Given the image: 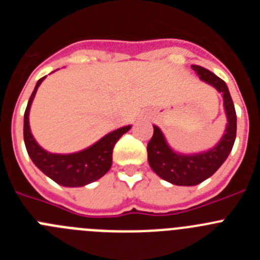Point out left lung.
I'll return each mask as SVG.
<instances>
[{"mask_svg":"<svg viewBox=\"0 0 260 260\" xmlns=\"http://www.w3.org/2000/svg\"><path fill=\"white\" fill-rule=\"evenodd\" d=\"M191 69L203 82L222 93L228 123L219 143L211 150L194 155H183L172 150L161 130L157 126H153V135L147 144L150 167L162 180L178 186H195L210 178L229 156L237 133V116L228 86L207 69L198 65H191Z\"/></svg>","mask_w":260,"mask_h":260,"instance_id":"left-lung-1","label":"left lung"}]
</instances>
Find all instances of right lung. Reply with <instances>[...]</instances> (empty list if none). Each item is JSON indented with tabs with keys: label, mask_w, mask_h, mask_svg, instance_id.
<instances>
[{
	"label": "right lung",
	"mask_w": 260,
	"mask_h": 260,
	"mask_svg": "<svg viewBox=\"0 0 260 260\" xmlns=\"http://www.w3.org/2000/svg\"><path fill=\"white\" fill-rule=\"evenodd\" d=\"M45 79L41 78L38 80L35 89L32 92L31 98L27 104L24 112V125H23V137L26 144L27 152L34 161V164L40 169L45 176L52 178L58 185L66 187H80L86 186L93 181L102 178L112 167V155H113V147L119 138L125 133H127L132 126L119 127L114 132L109 133L103 137L100 141L96 142L91 147L83 151L75 153H50L41 148L35 141L29 128V108H31L34 98L36 95L39 86Z\"/></svg>",
	"instance_id": "1"
}]
</instances>
